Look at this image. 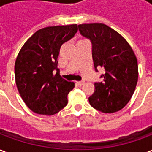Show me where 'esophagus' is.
I'll return each instance as SVG.
<instances>
[{
    "label": "esophagus",
    "instance_id": "esophagus-1",
    "mask_svg": "<svg viewBox=\"0 0 152 152\" xmlns=\"http://www.w3.org/2000/svg\"><path fill=\"white\" fill-rule=\"evenodd\" d=\"M76 84H77V85H78L79 86H83L84 84H85V80H82V81H77V82H76Z\"/></svg>",
    "mask_w": 152,
    "mask_h": 152
}]
</instances>
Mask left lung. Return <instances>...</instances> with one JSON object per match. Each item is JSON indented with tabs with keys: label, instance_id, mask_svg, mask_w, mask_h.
Here are the masks:
<instances>
[{
	"label": "left lung",
	"instance_id": "8db88e82",
	"mask_svg": "<svg viewBox=\"0 0 152 152\" xmlns=\"http://www.w3.org/2000/svg\"><path fill=\"white\" fill-rule=\"evenodd\" d=\"M83 37L92 43L96 71L103 67V80L94 83L89 104L103 113H114L129 102L138 78L137 60L129 44L120 33L103 23L78 25Z\"/></svg>",
	"mask_w": 152,
	"mask_h": 152
}]
</instances>
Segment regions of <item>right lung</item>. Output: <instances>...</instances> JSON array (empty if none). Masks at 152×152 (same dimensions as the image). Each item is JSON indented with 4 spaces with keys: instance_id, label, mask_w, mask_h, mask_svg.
<instances>
[{
    "instance_id": "obj_1",
    "label": "right lung",
    "mask_w": 152,
    "mask_h": 152,
    "mask_svg": "<svg viewBox=\"0 0 152 152\" xmlns=\"http://www.w3.org/2000/svg\"><path fill=\"white\" fill-rule=\"evenodd\" d=\"M77 25L41 28L29 38L15 65V82L25 104L37 114L52 115L67 104L75 87L59 75L58 57L63 43L77 32Z\"/></svg>"
}]
</instances>
